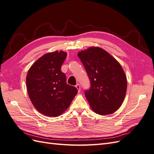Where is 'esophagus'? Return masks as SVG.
Masks as SVG:
<instances>
[{
    "mask_svg": "<svg viewBox=\"0 0 154 154\" xmlns=\"http://www.w3.org/2000/svg\"><path fill=\"white\" fill-rule=\"evenodd\" d=\"M76 88L78 89V92H80V90H81V88H80V85H79V84H77V85H76Z\"/></svg>",
    "mask_w": 154,
    "mask_h": 154,
    "instance_id": "obj_1",
    "label": "esophagus"
}]
</instances>
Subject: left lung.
<instances>
[{"label":"left lung","mask_w":154,"mask_h":154,"mask_svg":"<svg viewBox=\"0 0 154 154\" xmlns=\"http://www.w3.org/2000/svg\"><path fill=\"white\" fill-rule=\"evenodd\" d=\"M78 57L91 82V88L85 94L92 110L100 115L115 112L122 105L127 92V77L122 66L99 47L80 51Z\"/></svg>","instance_id":"obj_1"}]
</instances>
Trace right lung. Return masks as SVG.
I'll list each match as a JSON object with an SVG mask.
<instances>
[{"instance_id":"1","label":"right lung","mask_w":154,"mask_h":154,"mask_svg":"<svg viewBox=\"0 0 154 154\" xmlns=\"http://www.w3.org/2000/svg\"><path fill=\"white\" fill-rule=\"evenodd\" d=\"M67 57L62 51L46 53L29 68L26 76L28 95L35 109L42 114L57 117L66 111L78 92L66 83L61 67Z\"/></svg>"}]
</instances>
